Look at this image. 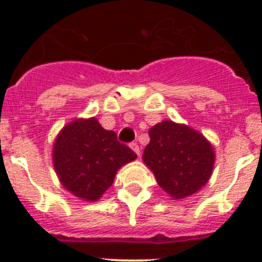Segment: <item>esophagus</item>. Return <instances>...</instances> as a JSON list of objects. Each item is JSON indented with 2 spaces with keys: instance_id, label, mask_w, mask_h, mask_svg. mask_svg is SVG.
I'll use <instances>...</instances> for the list:
<instances>
[{
  "instance_id": "34e87169",
  "label": "esophagus",
  "mask_w": 262,
  "mask_h": 262,
  "mask_svg": "<svg viewBox=\"0 0 262 262\" xmlns=\"http://www.w3.org/2000/svg\"><path fill=\"white\" fill-rule=\"evenodd\" d=\"M129 148L139 156V154H140V148H139V145L136 144V143H131V144H129Z\"/></svg>"
}]
</instances>
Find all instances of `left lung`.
<instances>
[{
    "label": "left lung",
    "instance_id": "8db88e82",
    "mask_svg": "<svg viewBox=\"0 0 262 262\" xmlns=\"http://www.w3.org/2000/svg\"><path fill=\"white\" fill-rule=\"evenodd\" d=\"M143 161L157 184L174 200L196 193L211 177L215 152L202 134L185 124L163 120L149 129Z\"/></svg>",
    "mask_w": 262,
    "mask_h": 262
}]
</instances>
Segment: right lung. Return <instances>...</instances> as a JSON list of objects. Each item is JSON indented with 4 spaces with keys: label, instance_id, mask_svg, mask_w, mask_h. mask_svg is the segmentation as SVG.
I'll use <instances>...</instances> for the list:
<instances>
[{
    "label": "right lung",
    "instance_id": "right-lung-1",
    "mask_svg": "<svg viewBox=\"0 0 262 262\" xmlns=\"http://www.w3.org/2000/svg\"><path fill=\"white\" fill-rule=\"evenodd\" d=\"M136 154L117 140L96 118L76 119L62 127L52 149L55 172L69 193L81 200H99L111 186L118 169Z\"/></svg>",
    "mask_w": 262,
    "mask_h": 262
}]
</instances>
